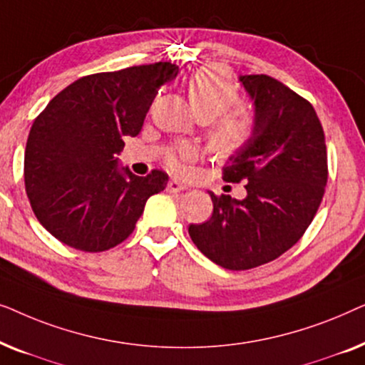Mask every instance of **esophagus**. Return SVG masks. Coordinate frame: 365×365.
Masks as SVG:
<instances>
[{
	"mask_svg": "<svg viewBox=\"0 0 365 365\" xmlns=\"http://www.w3.org/2000/svg\"><path fill=\"white\" fill-rule=\"evenodd\" d=\"M187 186L181 181H178V179H171V181L168 182V191L169 192H182L186 191Z\"/></svg>",
	"mask_w": 365,
	"mask_h": 365,
	"instance_id": "obj_1",
	"label": "esophagus"
}]
</instances>
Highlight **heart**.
<instances>
[{
	"label": "heart",
	"instance_id": "heart-1",
	"mask_svg": "<svg viewBox=\"0 0 365 365\" xmlns=\"http://www.w3.org/2000/svg\"><path fill=\"white\" fill-rule=\"evenodd\" d=\"M186 89L194 113L207 121L215 119L211 128L214 148L222 153H234L246 146L256 129V121L244 109H231L239 101V93L226 71L219 68L199 69L187 79ZM192 156L194 149L189 144H181L169 154L168 163L178 169L182 159Z\"/></svg>",
	"mask_w": 365,
	"mask_h": 365
}]
</instances>
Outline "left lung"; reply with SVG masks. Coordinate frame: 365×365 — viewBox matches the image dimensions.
I'll return each mask as SVG.
<instances>
[{
  "label": "left lung",
  "mask_w": 365,
  "mask_h": 365,
  "mask_svg": "<svg viewBox=\"0 0 365 365\" xmlns=\"http://www.w3.org/2000/svg\"><path fill=\"white\" fill-rule=\"evenodd\" d=\"M254 106L252 138L229 156L224 181H247L246 197L214 196L212 216L189 236L231 271L271 262L291 249L316 216L327 184L326 139L312 104L266 74L239 76Z\"/></svg>",
  "instance_id": "8db88e82"
}]
</instances>
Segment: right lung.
Returning <instances> with one entry per match:
<instances>
[{"label":"right lung","mask_w":365,"mask_h":365,"mask_svg":"<svg viewBox=\"0 0 365 365\" xmlns=\"http://www.w3.org/2000/svg\"><path fill=\"white\" fill-rule=\"evenodd\" d=\"M171 63L79 78L34 119L24 151V186L34 216L69 247L108 251L134 231L146 201L168 174L146 178L119 168L124 136H138Z\"/></svg>","instance_id":"1"}]
</instances>
